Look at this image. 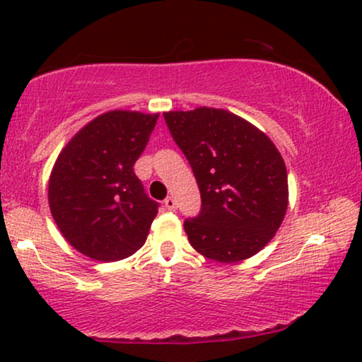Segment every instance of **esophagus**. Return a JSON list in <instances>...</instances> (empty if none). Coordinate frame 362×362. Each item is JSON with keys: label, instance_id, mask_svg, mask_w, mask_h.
Instances as JSON below:
<instances>
[{"label": "esophagus", "instance_id": "obj_1", "mask_svg": "<svg viewBox=\"0 0 362 362\" xmlns=\"http://www.w3.org/2000/svg\"><path fill=\"white\" fill-rule=\"evenodd\" d=\"M165 207L168 211H176V199L175 197H166L165 199Z\"/></svg>", "mask_w": 362, "mask_h": 362}]
</instances>
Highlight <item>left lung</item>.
I'll return each mask as SVG.
<instances>
[{
  "label": "left lung",
  "mask_w": 362,
  "mask_h": 362,
  "mask_svg": "<svg viewBox=\"0 0 362 362\" xmlns=\"http://www.w3.org/2000/svg\"><path fill=\"white\" fill-rule=\"evenodd\" d=\"M163 115L201 192V212L185 221L189 244L221 264L255 255L274 239L288 206L285 161L274 141L222 108Z\"/></svg>",
  "instance_id": "left-lung-1"
}]
</instances>
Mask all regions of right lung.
<instances>
[{
  "label": "right lung",
  "mask_w": 362,
  "mask_h": 362,
  "mask_svg": "<svg viewBox=\"0 0 362 362\" xmlns=\"http://www.w3.org/2000/svg\"><path fill=\"white\" fill-rule=\"evenodd\" d=\"M160 113L112 110L78 130L49 177V207L69 244L100 262L130 257L145 244L158 202L133 165Z\"/></svg>",
  "instance_id": "1"
}]
</instances>
